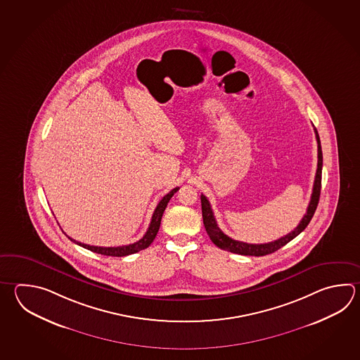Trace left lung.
I'll list each match as a JSON object with an SVG mask.
<instances>
[{
    "label": "left lung",
    "mask_w": 360,
    "mask_h": 360,
    "mask_svg": "<svg viewBox=\"0 0 360 360\" xmlns=\"http://www.w3.org/2000/svg\"><path fill=\"white\" fill-rule=\"evenodd\" d=\"M316 139L318 143V165H316V179H314V186H313V193L310 198L308 210L305 215L300 220L299 226L295 228L292 232H290L288 235L281 237L276 241H271L268 243H241L233 240L227 235H224L221 232V229L218 227L217 220L214 217L213 210L209 200L206 198L205 195H201V209H202V220H204V226H205L206 232L210 237V240L213 241L214 245H217L219 249L226 250L233 254H240V255H250V257H264L268 254H271L274 251L281 249L282 246H285L286 243H290L291 240H294L296 236L300 235L301 232L308 227L310 220L313 218V215L316 213V206L319 202V196H321V186H322V167H323V154L322 147H321V140L316 132Z\"/></svg>",
    "instance_id": "1"
}]
</instances>
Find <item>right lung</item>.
<instances>
[{
    "label": "right lung",
    "mask_w": 360,
    "mask_h": 360,
    "mask_svg": "<svg viewBox=\"0 0 360 360\" xmlns=\"http://www.w3.org/2000/svg\"><path fill=\"white\" fill-rule=\"evenodd\" d=\"M179 190V187L173 188L172 191L167 193L164 198L160 200V202L156 206L154 214H153V218H151V223L148 226V229L146 231L145 236L141 238L140 241L137 243H131V245H125V246H117V248H101V246H91V245H86V243H78L73 238H70L73 243L79 245L84 249L91 250L97 254H101V255H106V257H127V255H131V254H136L141 250H145L151 245V243L154 241L155 237L158 235V231L160 228V223H162V217L165 207L168 205L169 200L172 198V196Z\"/></svg>",
    "instance_id": "1"
}]
</instances>
